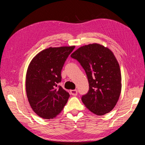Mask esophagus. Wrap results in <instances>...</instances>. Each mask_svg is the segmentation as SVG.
<instances>
[{
  "instance_id": "obj_1",
  "label": "esophagus",
  "mask_w": 145,
  "mask_h": 145,
  "mask_svg": "<svg viewBox=\"0 0 145 145\" xmlns=\"http://www.w3.org/2000/svg\"><path fill=\"white\" fill-rule=\"evenodd\" d=\"M70 93H71V95H73V96H77L78 91L77 89H73V90L70 91Z\"/></svg>"
}]
</instances>
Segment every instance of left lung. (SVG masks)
I'll return each instance as SVG.
<instances>
[{
	"mask_svg": "<svg viewBox=\"0 0 145 145\" xmlns=\"http://www.w3.org/2000/svg\"><path fill=\"white\" fill-rule=\"evenodd\" d=\"M71 57L86 73L89 91L82 102L91 112L102 116L111 111L119 99L121 76L119 64L112 51L97 43L82 46Z\"/></svg>",
	"mask_w": 145,
	"mask_h": 145,
	"instance_id": "8db88e82",
	"label": "left lung"
}]
</instances>
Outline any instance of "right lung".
<instances>
[{"label": "right lung", "instance_id": "add662e5", "mask_svg": "<svg viewBox=\"0 0 145 145\" xmlns=\"http://www.w3.org/2000/svg\"><path fill=\"white\" fill-rule=\"evenodd\" d=\"M75 46L50 47L38 53L29 65L25 88L29 104L35 113L52 119L67 104L70 94L59 86L61 70Z\"/></svg>", "mask_w": 145, "mask_h": 145}]
</instances>
